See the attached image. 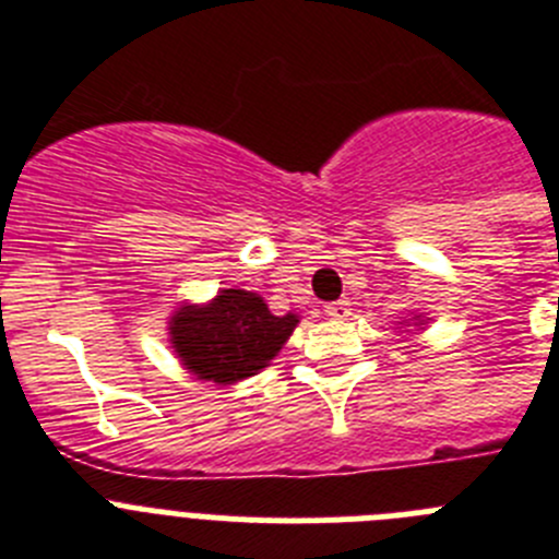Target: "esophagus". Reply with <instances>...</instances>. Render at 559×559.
<instances>
[{
	"label": "esophagus",
	"mask_w": 559,
	"mask_h": 559,
	"mask_svg": "<svg viewBox=\"0 0 559 559\" xmlns=\"http://www.w3.org/2000/svg\"><path fill=\"white\" fill-rule=\"evenodd\" d=\"M324 313H328L330 319H347V316H349V302H344V299H341V302L324 305Z\"/></svg>",
	"instance_id": "esophagus-1"
}]
</instances>
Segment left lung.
I'll return each instance as SVG.
<instances>
[{
    "label": "left lung",
    "mask_w": 559,
    "mask_h": 559,
    "mask_svg": "<svg viewBox=\"0 0 559 559\" xmlns=\"http://www.w3.org/2000/svg\"><path fill=\"white\" fill-rule=\"evenodd\" d=\"M417 324H423V322H419V316H417Z\"/></svg>",
    "instance_id": "obj_1"
}]
</instances>
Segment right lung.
Listing matches in <instances>:
<instances>
[{
    "mask_svg": "<svg viewBox=\"0 0 559 559\" xmlns=\"http://www.w3.org/2000/svg\"><path fill=\"white\" fill-rule=\"evenodd\" d=\"M296 324L299 316H274L260 294L226 288L206 305H181L167 330L187 372L229 386L269 367Z\"/></svg>",
    "mask_w": 559,
    "mask_h": 559,
    "instance_id": "add662e5",
    "label": "right lung"
}]
</instances>
